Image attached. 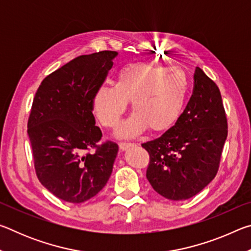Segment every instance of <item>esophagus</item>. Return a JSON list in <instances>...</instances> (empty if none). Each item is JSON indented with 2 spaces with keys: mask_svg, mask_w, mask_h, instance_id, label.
<instances>
[{
  "mask_svg": "<svg viewBox=\"0 0 251 251\" xmlns=\"http://www.w3.org/2000/svg\"><path fill=\"white\" fill-rule=\"evenodd\" d=\"M120 148L122 151H126V150H128L129 147H131V146H134V144L133 143H120Z\"/></svg>",
  "mask_w": 251,
  "mask_h": 251,
  "instance_id": "1",
  "label": "esophagus"
}]
</instances>
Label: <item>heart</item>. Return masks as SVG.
<instances>
[{"label": "heart", "instance_id": "obj_1", "mask_svg": "<svg viewBox=\"0 0 251 251\" xmlns=\"http://www.w3.org/2000/svg\"><path fill=\"white\" fill-rule=\"evenodd\" d=\"M189 92V78L179 67L150 63H133L122 67L115 84L97 88L93 106L106 127H115L131 100L134 113L122 123L116 135L134 137L150 127L161 133L171 129L184 112Z\"/></svg>", "mask_w": 251, "mask_h": 251}]
</instances>
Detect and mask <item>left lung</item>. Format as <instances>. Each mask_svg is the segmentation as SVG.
<instances>
[{"mask_svg":"<svg viewBox=\"0 0 251 251\" xmlns=\"http://www.w3.org/2000/svg\"><path fill=\"white\" fill-rule=\"evenodd\" d=\"M194 92L178 122L158 138L142 144L150 154L146 177L156 193L185 201L217 174L228 126L217 85L197 67Z\"/></svg>","mask_w":251,"mask_h":251,"instance_id":"left-lung-1","label":"left lung"}]
</instances>
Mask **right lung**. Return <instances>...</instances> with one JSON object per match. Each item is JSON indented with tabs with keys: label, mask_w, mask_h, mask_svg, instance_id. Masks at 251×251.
Segmentation results:
<instances>
[{
	"label": "right lung",
	"mask_w": 251,
	"mask_h": 251,
	"mask_svg": "<svg viewBox=\"0 0 251 251\" xmlns=\"http://www.w3.org/2000/svg\"><path fill=\"white\" fill-rule=\"evenodd\" d=\"M114 50L80 55L43 79L33 100L27 134L41 184L62 201L79 203L108 181L118 145L101 138L93 97L103 84ZM96 148L94 153H87Z\"/></svg>",
	"instance_id": "obj_1"
}]
</instances>
